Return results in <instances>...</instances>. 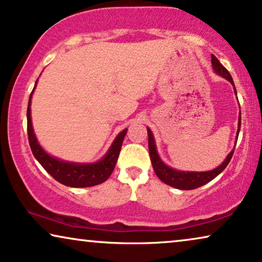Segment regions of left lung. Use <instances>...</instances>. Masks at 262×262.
Listing matches in <instances>:
<instances>
[{
  "label": "left lung",
  "mask_w": 262,
  "mask_h": 262,
  "mask_svg": "<svg viewBox=\"0 0 262 262\" xmlns=\"http://www.w3.org/2000/svg\"><path fill=\"white\" fill-rule=\"evenodd\" d=\"M212 57V68L215 74L221 75L222 78H224L228 80V81L231 82V85L233 86V91H235V95L237 96L236 92V87L235 83H233V80L230 75V73L226 71V68L223 66L221 62L218 61V58L215 57L214 55L211 56ZM241 129V111H239V116H238V128H237V133H236V141L238 139V133ZM147 134H148V151H149V158H151V163L153 166V170H155L156 175L158 176V179L164 182L165 184H169L173 188H177V189H182V190H190V189H195V188H199L204 184H206L215 179L219 173H221L223 170L228 166V164L230 160L232 158L233 155V149L231 152L226 156V158L224 159L221 165L218 167H215L213 170H208V171H182V170H176L173 167L166 165L165 163L160 159V157L158 155V151H157V146H156V140L155 137H153L152 130L149 128H147Z\"/></svg>",
  "instance_id": "8db88e82"
}]
</instances>
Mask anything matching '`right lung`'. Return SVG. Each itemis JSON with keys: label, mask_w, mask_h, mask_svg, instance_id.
Returning <instances> with one entry per match:
<instances>
[{"label": "right lung", "mask_w": 262, "mask_h": 262, "mask_svg": "<svg viewBox=\"0 0 262 262\" xmlns=\"http://www.w3.org/2000/svg\"><path fill=\"white\" fill-rule=\"evenodd\" d=\"M38 81V80H37ZM34 85L31 92L29 105H27V134L31 151L45 171L54 177V179L64 186L73 188H85L100 184L109 179L116 165L118 155H120L122 142L127 134V128L123 129L120 134L115 138V140L104 155L102 159L95 163H74L62 160L49 155L38 142L34 134L32 120H31V99L37 86Z\"/></svg>", "instance_id": "right-lung-1"}]
</instances>
